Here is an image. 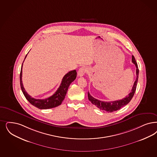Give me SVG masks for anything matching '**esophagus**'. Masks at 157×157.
Instances as JSON below:
<instances>
[{
    "instance_id": "1",
    "label": "esophagus",
    "mask_w": 157,
    "mask_h": 157,
    "mask_svg": "<svg viewBox=\"0 0 157 157\" xmlns=\"http://www.w3.org/2000/svg\"><path fill=\"white\" fill-rule=\"evenodd\" d=\"M87 69L85 67H82L81 68H80V69L79 70L78 72V75L79 76H83L85 75V74L86 72Z\"/></svg>"
}]
</instances>
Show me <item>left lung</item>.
Listing matches in <instances>:
<instances>
[{
    "instance_id": "obj_1",
    "label": "left lung",
    "mask_w": 157,
    "mask_h": 157,
    "mask_svg": "<svg viewBox=\"0 0 157 157\" xmlns=\"http://www.w3.org/2000/svg\"><path fill=\"white\" fill-rule=\"evenodd\" d=\"M132 61L135 65L136 67V79L134 82L133 86L132 87V89L129 94L121 100L113 101H103L92 97V96L90 94L89 92H88V99L93 105H96L98 108H99L100 110L103 111L104 112L112 113L118 110L129 103L135 93L136 86L137 85L138 78H139V72L138 65L136 61L135 57L133 56H132Z\"/></svg>"
}]
</instances>
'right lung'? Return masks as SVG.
<instances>
[{
    "label": "right lung",
    "mask_w": 157,
    "mask_h": 157,
    "mask_svg": "<svg viewBox=\"0 0 157 157\" xmlns=\"http://www.w3.org/2000/svg\"><path fill=\"white\" fill-rule=\"evenodd\" d=\"M27 56V54L26 55L25 59L26 58ZM22 64L20 75V85H21L22 92L28 101L33 106L39 109H49V108H54L61 105V104L65 98V95L67 94L68 89L70 86L71 83L76 79V74H77L76 70H74L71 71L69 72H68L67 74H65L62 79L60 86L57 90V91L54 93L53 95L44 99H36L29 96L25 91L24 87L23 86V84L22 82Z\"/></svg>",
    "instance_id": "right-lung-1"
}]
</instances>
